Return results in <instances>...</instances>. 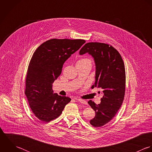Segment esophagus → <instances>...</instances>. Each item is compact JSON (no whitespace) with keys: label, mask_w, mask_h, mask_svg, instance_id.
Masks as SVG:
<instances>
[{"label":"esophagus","mask_w":152,"mask_h":152,"mask_svg":"<svg viewBox=\"0 0 152 152\" xmlns=\"http://www.w3.org/2000/svg\"><path fill=\"white\" fill-rule=\"evenodd\" d=\"M75 99L76 100H77V101L79 102L80 103H82V104H87L86 102V101H85V100H82V99H77V98H75Z\"/></svg>","instance_id":"34e87169"}]
</instances>
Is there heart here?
<instances>
[{
    "label": "heart",
    "instance_id": "1",
    "mask_svg": "<svg viewBox=\"0 0 152 152\" xmlns=\"http://www.w3.org/2000/svg\"><path fill=\"white\" fill-rule=\"evenodd\" d=\"M87 61L91 62V61L89 59H82L79 60L77 63H84V62H87Z\"/></svg>",
    "mask_w": 152,
    "mask_h": 152
}]
</instances>
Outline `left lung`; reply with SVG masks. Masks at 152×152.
<instances>
[{
  "mask_svg": "<svg viewBox=\"0 0 152 152\" xmlns=\"http://www.w3.org/2000/svg\"><path fill=\"white\" fill-rule=\"evenodd\" d=\"M86 53L94 58L96 66V81L92 87L102 88L103 93L100 104L91 100L88 102L96 113L90 123L94 127H100L115 116L122 104L126 86L124 64L118 51L108 44L86 43L79 54Z\"/></svg>",
  "mask_w": 152,
  "mask_h": 152,
  "instance_id": "left-lung-1",
  "label": "left lung"
}]
</instances>
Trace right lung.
Masks as SVG:
<instances>
[{"instance_id":"right-lung-1","label":"right lung","mask_w":152,"mask_h":152,"mask_svg":"<svg viewBox=\"0 0 152 152\" xmlns=\"http://www.w3.org/2000/svg\"><path fill=\"white\" fill-rule=\"evenodd\" d=\"M86 42L83 39H52L34 52L26 78L25 93L31 110L40 121L58 118L71 99L53 93L52 84L60 76L63 63Z\"/></svg>"}]
</instances>
